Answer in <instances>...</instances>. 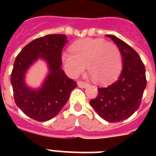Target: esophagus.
<instances>
[{
	"mask_svg": "<svg viewBox=\"0 0 156 156\" xmlns=\"http://www.w3.org/2000/svg\"><path fill=\"white\" fill-rule=\"evenodd\" d=\"M78 86L79 88H86L87 86H88V84L85 82L79 80V81H78Z\"/></svg>",
	"mask_w": 156,
	"mask_h": 156,
	"instance_id": "1",
	"label": "esophagus"
}]
</instances>
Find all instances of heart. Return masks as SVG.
Here are the masks:
<instances>
[{"instance_id": "b5f03b06", "label": "heart", "mask_w": 156, "mask_h": 156, "mask_svg": "<svg viewBox=\"0 0 156 156\" xmlns=\"http://www.w3.org/2000/svg\"><path fill=\"white\" fill-rule=\"evenodd\" d=\"M72 53L64 52L61 57L65 71L72 78H77L84 72L95 81L108 84L120 73L122 56L117 46L102 38H87L76 41L71 47Z\"/></svg>"}]
</instances>
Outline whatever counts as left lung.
<instances>
[{
    "label": "left lung",
    "instance_id": "left-lung-1",
    "mask_svg": "<svg viewBox=\"0 0 156 156\" xmlns=\"http://www.w3.org/2000/svg\"><path fill=\"white\" fill-rule=\"evenodd\" d=\"M106 36L119 49L123 69L112 84L98 88V94L89 103L105 120L115 123L129 118L140 108L147 82L144 65L137 52L115 36Z\"/></svg>",
    "mask_w": 156,
    "mask_h": 156
}]
</instances>
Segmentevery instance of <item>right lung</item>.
<instances>
[{
  "instance_id": "right-lung-1",
  "label": "right lung",
  "mask_w": 156,
  "mask_h": 156,
  "mask_svg": "<svg viewBox=\"0 0 156 156\" xmlns=\"http://www.w3.org/2000/svg\"><path fill=\"white\" fill-rule=\"evenodd\" d=\"M66 35L51 34L31 41L22 48L13 65L11 83L17 107L37 121H48L61 111L77 83L68 78L62 66V51ZM41 58L48 63V74L41 88L34 90L25 83L28 68Z\"/></svg>"
}]
</instances>
